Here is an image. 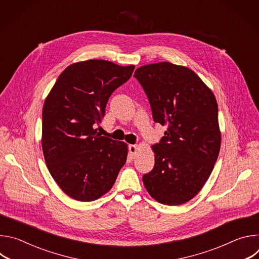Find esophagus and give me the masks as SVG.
Segmentation results:
<instances>
[{"label": "esophagus", "instance_id": "obj_1", "mask_svg": "<svg viewBox=\"0 0 259 259\" xmlns=\"http://www.w3.org/2000/svg\"><path fill=\"white\" fill-rule=\"evenodd\" d=\"M128 150H129V156L130 158H134L136 152H137V145L136 144H130L128 146Z\"/></svg>", "mask_w": 259, "mask_h": 259}]
</instances>
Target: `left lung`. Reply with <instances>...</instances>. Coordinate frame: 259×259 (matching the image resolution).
Instances as JSON below:
<instances>
[{"label":"left lung","instance_id":"left-lung-1","mask_svg":"<svg viewBox=\"0 0 259 259\" xmlns=\"http://www.w3.org/2000/svg\"><path fill=\"white\" fill-rule=\"evenodd\" d=\"M134 77L154 121L168 127L152 146L155 166L143 175L144 187L161 204L187 203L204 187L220 151L216 98L195 71L167 61L140 66Z\"/></svg>","mask_w":259,"mask_h":259}]
</instances>
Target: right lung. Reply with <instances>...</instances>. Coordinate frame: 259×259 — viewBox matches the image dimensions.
I'll return each instance as SVG.
<instances>
[{"instance_id": "add662e5", "label": "right lung", "mask_w": 259, "mask_h": 259, "mask_svg": "<svg viewBox=\"0 0 259 259\" xmlns=\"http://www.w3.org/2000/svg\"><path fill=\"white\" fill-rule=\"evenodd\" d=\"M134 65L90 59L68 65L45 99L42 149L58 187L81 202L99 199L113 188L127 160L128 146L94 129L109 96L126 83Z\"/></svg>"}]
</instances>
